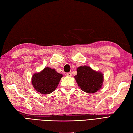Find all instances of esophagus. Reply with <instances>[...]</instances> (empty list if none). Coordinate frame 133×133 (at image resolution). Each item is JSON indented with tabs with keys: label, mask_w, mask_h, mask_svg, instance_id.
<instances>
[{
	"label": "esophagus",
	"mask_w": 133,
	"mask_h": 133,
	"mask_svg": "<svg viewBox=\"0 0 133 133\" xmlns=\"http://www.w3.org/2000/svg\"><path fill=\"white\" fill-rule=\"evenodd\" d=\"M66 76H69V77H71V76H72V73H67Z\"/></svg>",
	"instance_id": "esophagus-1"
}]
</instances>
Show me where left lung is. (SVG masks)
<instances>
[{"label": "left lung", "mask_w": 133, "mask_h": 133, "mask_svg": "<svg viewBox=\"0 0 133 133\" xmlns=\"http://www.w3.org/2000/svg\"><path fill=\"white\" fill-rule=\"evenodd\" d=\"M74 76L78 85L86 93H95L102 88L104 81L103 74L92 69L89 66H80L77 69Z\"/></svg>", "instance_id": "left-lung-1"}]
</instances>
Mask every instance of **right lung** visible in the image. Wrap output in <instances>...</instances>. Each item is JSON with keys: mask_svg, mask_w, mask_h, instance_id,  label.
<instances>
[{"mask_svg": "<svg viewBox=\"0 0 133 133\" xmlns=\"http://www.w3.org/2000/svg\"><path fill=\"white\" fill-rule=\"evenodd\" d=\"M62 77V74L57 73L54 69L46 67L40 72L33 74L31 83L37 92L50 94L57 88Z\"/></svg>", "mask_w": 133, "mask_h": 133, "instance_id": "obj_1", "label": "right lung"}]
</instances>
